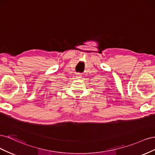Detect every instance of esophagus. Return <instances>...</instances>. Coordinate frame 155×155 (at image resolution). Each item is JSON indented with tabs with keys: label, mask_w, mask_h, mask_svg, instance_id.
Listing matches in <instances>:
<instances>
[{
	"label": "esophagus",
	"mask_w": 155,
	"mask_h": 155,
	"mask_svg": "<svg viewBox=\"0 0 155 155\" xmlns=\"http://www.w3.org/2000/svg\"><path fill=\"white\" fill-rule=\"evenodd\" d=\"M76 78H78V79H80V78H81V75L79 74H78L76 75Z\"/></svg>",
	"instance_id": "34e87169"
}]
</instances>
